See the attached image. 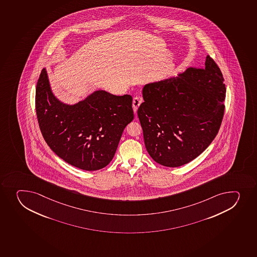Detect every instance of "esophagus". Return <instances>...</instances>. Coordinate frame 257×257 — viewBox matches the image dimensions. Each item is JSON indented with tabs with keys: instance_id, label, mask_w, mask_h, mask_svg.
I'll list each match as a JSON object with an SVG mask.
<instances>
[{
	"instance_id": "1",
	"label": "esophagus",
	"mask_w": 257,
	"mask_h": 257,
	"mask_svg": "<svg viewBox=\"0 0 257 257\" xmlns=\"http://www.w3.org/2000/svg\"><path fill=\"white\" fill-rule=\"evenodd\" d=\"M142 102H143V99H142L141 97L136 96L135 98L133 99V107L134 112H137L138 107L140 106V104H142Z\"/></svg>"
}]
</instances>
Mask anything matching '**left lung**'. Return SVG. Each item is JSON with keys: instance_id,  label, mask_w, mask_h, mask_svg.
Segmentation results:
<instances>
[{"instance_id": "8db88e82", "label": "left lung", "mask_w": 257, "mask_h": 257, "mask_svg": "<svg viewBox=\"0 0 257 257\" xmlns=\"http://www.w3.org/2000/svg\"><path fill=\"white\" fill-rule=\"evenodd\" d=\"M209 55L205 68L148 84L138 108L146 148L156 163L176 168L200 155L219 133L226 88Z\"/></svg>"}]
</instances>
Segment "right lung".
<instances>
[{"label": "right lung", "mask_w": 257, "mask_h": 257, "mask_svg": "<svg viewBox=\"0 0 257 257\" xmlns=\"http://www.w3.org/2000/svg\"><path fill=\"white\" fill-rule=\"evenodd\" d=\"M38 125L52 151L82 170L106 167L114 158L124 127L133 121V97L95 91L86 99L68 105L54 96L46 69L36 87Z\"/></svg>", "instance_id": "1"}]
</instances>
